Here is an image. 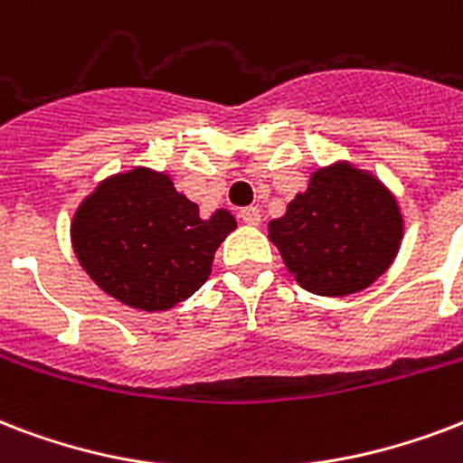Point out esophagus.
Returning <instances> with one entry per match:
<instances>
[{"mask_svg": "<svg viewBox=\"0 0 463 463\" xmlns=\"http://www.w3.org/2000/svg\"><path fill=\"white\" fill-rule=\"evenodd\" d=\"M240 218H242V223L247 225H260L262 216H260V208L257 206H247L240 211Z\"/></svg>", "mask_w": 463, "mask_h": 463, "instance_id": "obj_1", "label": "esophagus"}]
</instances>
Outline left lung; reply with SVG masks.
<instances>
[{
	"instance_id": "1",
	"label": "left lung",
	"mask_w": 463,
	"mask_h": 463,
	"mask_svg": "<svg viewBox=\"0 0 463 463\" xmlns=\"http://www.w3.org/2000/svg\"><path fill=\"white\" fill-rule=\"evenodd\" d=\"M269 238L298 287L317 296H349L391 267L403 218L376 176L335 165L313 172L287 216L269 223Z\"/></svg>"
}]
</instances>
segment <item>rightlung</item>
I'll use <instances>...</instances> for the list:
<instances>
[{"instance_id":"obj_1","label":"right lung","mask_w":463,"mask_h":463,"mask_svg":"<svg viewBox=\"0 0 463 463\" xmlns=\"http://www.w3.org/2000/svg\"><path fill=\"white\" fill-rule=\"evenodd\" d=\"M235 218L179 194L167 175L137 167L97 186L77 208L72 247L84 271L116 301L140 310H167L211 274L218 245Z\"/></svg>"}]
</instances>
